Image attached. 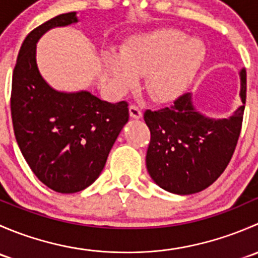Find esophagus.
<instances>
[{
  "instance_id": "obj_1",
  "label": "esophagus",
  "mask_w": 258,
  "mask_h": 258,
  "mask_svg": "<svg viewBox=\"0 0 258 258\" xmlns=\"http://www.w3.org/2000/svg\"><path fill=\"white\" fill-rule=\"evenodd\" d=\"M130 116H131L132 118H141L142 111L140 110L139 106L131 105V106H130Z\"/></svg>"
}]
</instances>
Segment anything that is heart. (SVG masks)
Wrapping results in <instances>:
<instances>
[{
	"instance_id": "heart-1",
	"label": "heart",
	"mask_w": 258,
	"mask_h": 258,
	"mask_svg": "<svg viewBox=\"0 0 258 258\" xmlns=\"http://www.w3.org/2000/svg\"><path fill=\"white\" fill-rule=\"evenodd\" d=\"M206 56L199 38L175 28L153 31L127 43L121 54L108 52L106 69L119 91L131 88L136 76H145L144 88L153 101L167 102L191 83Z\"/></svg>"
}]
</instances>
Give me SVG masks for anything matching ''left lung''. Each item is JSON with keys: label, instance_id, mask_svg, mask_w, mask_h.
Masks as SVG:
<instances>
[{"label": "left lung", "instance_id": "obj_1", "mask_svg": "<svg viewBox=\"0 0 258 258\" xmlns=\"http://www.w3.org/2000/svg\"><path fill=\"white\" fill-rule=\"evenodd\" d=\"M240 76L243 105L228 118H207L197 112L189 92L168 107L145 111L144 118L151 132L146 165L158 186L172 194H196L225 171L235 152L243 119L244 70Z\"/></svg>", "mask_w": 258, "mask_h": 258}]
</instances>
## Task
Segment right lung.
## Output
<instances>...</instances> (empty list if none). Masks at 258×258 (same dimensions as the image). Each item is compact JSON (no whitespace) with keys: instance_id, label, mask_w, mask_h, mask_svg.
<instances>
[{"instance_id":"add662e5","label":"right lung","mask_w":258,"mask_h":258,"mask_svg":"<svg viewBox=\"0 0 258 258\" xmlns=\"http://www.w3.org/2000/svg\"><path fill=\"white\" fill-rule=\"evenodd\" d=\"M77 22L76 12L51 18L31 31L12 75L11 116L16 141L36 177L61 194L85 189L102 172L128 121V103H110L87 91L49 87L36 63V43L48 30Z\"/></svg>"}]
</instances>
